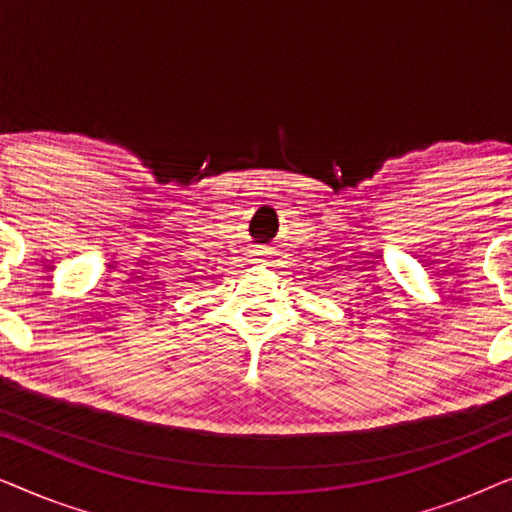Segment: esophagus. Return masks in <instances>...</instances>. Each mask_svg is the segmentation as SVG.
I'll use <instances>...</instances> for the list:
<instances>
[{
    "instance_id": "34e87169",
    "label": "esophagus",
    "mask_w": 512,
    "mask_h": 512,
    "mask_svg": "<svg viewBox=\"0 0 512 512\" xmlns=\"http://www.w3.org/2000/svg\"><path fill=\"white\" fill-rule=\"evenodd\" d=\"M254 261H256V263H263V265H265V254H263V251H256V258H254Z\"/></svg>"
}]
</instances>
